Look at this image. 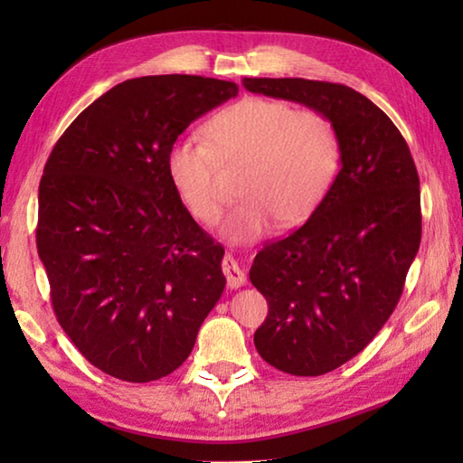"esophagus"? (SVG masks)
I'll return each instance as SVG.
<instances>
[{
	"label": "esophagus",
	"instance_id": "34e87169",
	"mask_svg": "<svg viewBox=\"0 0 463 463\" xmlns=\"http://www.w3.org/2000/svg\"><path fill=\"white\" fill-rule=\"evenodd\" d=\"M222 271H224V276H226V281H229V288H231V289H237V288L247 284L245 271H242L239 261L234 260V257H232L231 253L224 255V260H222Z\"/></svg>",
	"mask_w": 463,
	"mask_h": 463
}]
</instances>
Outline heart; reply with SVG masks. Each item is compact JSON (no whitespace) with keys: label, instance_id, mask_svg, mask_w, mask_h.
Segmentation results:
<instances>
[{"label":"heart","instance_id":"obj_1","mask_svg":"<svg viewBox=\"0 0 463 463\" xmlns=\"http://www.w3.org/2000/svg\"><path fill=\"white\" fill-rule=\"evenodd\" d=\"M206 138L171 143L165 171L179 202L198 222H214L222 208L218 169L247 163L241 198L221 222V237L253 245L281 226H298L331 192L341 169L339 132L326 116L298 112L289 101L245 98L206 124Z\"/></svg>","mask_w":463,"mask_h":463}]
</instances>
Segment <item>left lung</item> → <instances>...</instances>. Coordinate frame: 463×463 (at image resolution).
<instances>
[{
  "label": "left lung",
  "instance_id": "obj_1",
  "mask_svg": "<svg viewBox=\"0 0 463 463\" xmlns=\"http://www.w3.org/2000/svg\"><path fill=\"white\" fill-rule=\"evenodd\" d=\"M245 90L326 116L341 169L300 229L269 242L249 279L269 304L255 347L292 375H323L355 357L401 300L420 245V190L409 145L386 114L347 85L245 77Z\"/></svg>",
  "mask_w": 463,
  "mask_h": 463
}]
</instances>
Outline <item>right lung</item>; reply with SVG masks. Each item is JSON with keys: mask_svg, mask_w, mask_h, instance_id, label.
Listing matches in <instances>:
<instances>
[{"mask_svg": "<svg viewBox=\"0 0 463 463\" xmlns=\"http://www.w3.org/2000/svg\"><path fill=\"white\" fill-rule=\"evenodd\" d=\"M237 93V83L198 75L122 81L77 116L46 161L36 247L54 315L112 378L175 372L221 300L224 249L179 202L165 155Z\"/></svg>", "mask_w": 463, "mask_h": 463, "instance_id": "1", "label": "right lung"}]
</instances>
